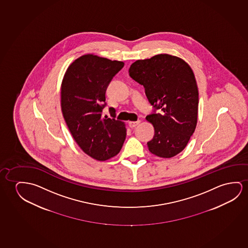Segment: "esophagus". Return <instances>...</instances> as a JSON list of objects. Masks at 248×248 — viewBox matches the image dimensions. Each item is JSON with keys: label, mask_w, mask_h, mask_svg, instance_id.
I'll list each match as a JSON object with an SVG mask.
<instances>
[{"label": "esophagus", "mask_w": 248, "mask_h": 248, "mask_svg": "<svg viewBox=\"0 0 248 248\" xmlns=\"http://www.w3.org/2000/svg\"><path fill=\"white\" fill-rule=\"evenodd\" d=\"M140 123V120H138V121H130V122H129V125L130 128H134V127L138 125Z\"/></svg>", "instance_id": "esophagus-1"}]
</instances>
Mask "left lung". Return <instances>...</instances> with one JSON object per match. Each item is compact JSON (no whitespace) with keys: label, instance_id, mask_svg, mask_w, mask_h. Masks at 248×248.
Returning a JSON list of instances; mask_svg holds the SVG:
<instances>
[{"label":"left lung","instance_id":"1","mask_svg":"<svg viewBox=\"0 0 248 248\" xmlns=\"http://www.w3.org/2000/svg\"><path fill=\"white\" fill-rule=\"evenodd\" d=\"M129 74L143 85L155 108L146 118L155 127V136L147 142L149 151L161 158L178 155L197 124L199 92L190 66L176 56L158 54L134 62Z\"/></svg>","mask_w":248,"mask_h":248}]
</instances>
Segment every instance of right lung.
I'll return each instance as SVG.
<instances>
[{"instance_id": "1", "label": "right lung", "mask_w": 248, "mask_h": 248, "mask_svg": "<svg viewBox=\"0 0 248 248\" xmlns=\"http://www.w3.org/2000/svg\"><path fill=\"white\" fill-rule=\"evenodd\" d=\"M122 61L85 54L70 65L61 84V110L69 130L79 147L90 157L103 161L121 150L126 137L124 123L103 117L106 91L124 67Z\"/></svg>"}]
</instances>
